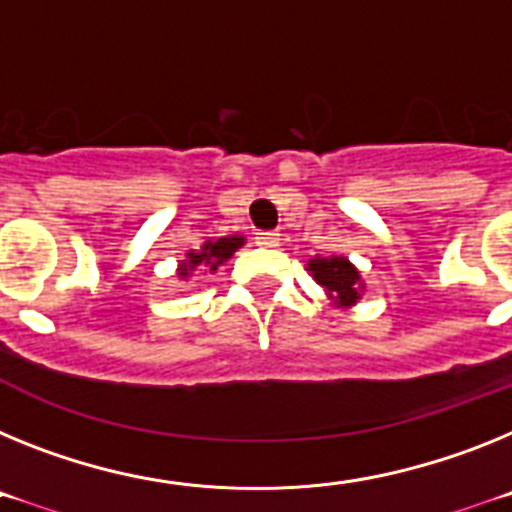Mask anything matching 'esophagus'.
<instances>
[{
  "label": "esophagus",
  "instance_id": "obj_1",
  "mask_svg": "<svg viewBox=\"0 0 512 512\" xmlns=\"http://www.w3.org/2000/svg\"><path fill=\"white\" fill-rule=\"evenodd\" d=\"M255 242L260 244V247H278V244H281V234H278V231H257Z\"/></svg>",
  "mask_w": 512,
  "mask_h": 512
}]
</instances>
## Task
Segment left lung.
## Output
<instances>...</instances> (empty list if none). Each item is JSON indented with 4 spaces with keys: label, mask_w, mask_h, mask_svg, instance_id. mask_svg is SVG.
<instances>
[{
    "label": "left lung",
    "mask_w": 512,
    "mask_h": 512,
    "mask_svg": "<svg viewBox=\"0 0 512 512\" xmlns=\"http://www.w3.org/2000/svg\"><path fill=\"white\" fill-rule=\"evenodd\" d=\"M306 270L322 286L330 309H353L366 293V281L361 278V270L355 268L345 255L311 257L306 262Z\"/></svg>",
    "instance_id": "obj_1"
}]
</instances>
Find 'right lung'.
Here are the masks:
<instances>
[{
    "instance_id": "right-lung-1",
    "label": "right lung",
    "mask_w": 512,
    "mask_h": 512,
    "mask_svg": "<svg viewBox=\"0 0 512 512\" xmlns=\"http://www.w3.org/2000/svg\"><path fill=\"white\" fill-rule=\"evenodd\" d=\"M244 244H247V239L242 234H226V237L219 239H208L201 250H190L185 260L177 262V281H188L190 275L198 273V270L216 273L219 265H224Z\"/></svg>"
}]
</instances>
